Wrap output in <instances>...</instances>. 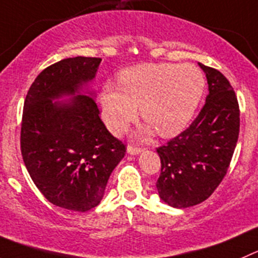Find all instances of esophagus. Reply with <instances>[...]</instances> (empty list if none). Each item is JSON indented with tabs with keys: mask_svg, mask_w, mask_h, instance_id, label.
<instances>
[{
	"mask_svg": "<svg viewBox=\"0 0 258 258\" xmlns=\"http://www.w3.org/2000/svg\"><path fill=\"white\" fill-rule=\"evenodd\" d=\"M142 151H143V149L138 148V147H134V146H127V148H126L127 154H139Z\"/></svg>",
	"mask_w": 258,
	"mask_h": 258,
	"instance_id": "1",
	"label": "esophagus"
}]
</instances>
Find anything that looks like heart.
Instances as JSON below:
<instances>
[{"mask_svg": "<svg viewBox=\"0 0 258 258\" xmlns=\"http://www.w3.org/2000/svg\"><path fill=\"white\" fill-rule=\"evenodd\" d=\"M117 89L106 85L100 94L105 122L112 132L124 131L141 115L161 137H173L185 129L204 94L205 80L191 64L144 63L122 70Z\"/></svg>", "mask_w": 258, "mask_h": 258, "instance_id": "obj_1", "label": "heart"}]
</instances>
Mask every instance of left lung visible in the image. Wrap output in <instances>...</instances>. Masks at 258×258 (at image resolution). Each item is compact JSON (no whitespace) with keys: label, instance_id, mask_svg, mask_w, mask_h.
I'll return each instance as SVG.
<instances>
[{"label":"left lung","instance_id":"obj_1","mask_svg":"<svg viewBox=\"0 0 258 258\" xmlns=\"http://www.w3.org/2000/svg\"><path fill=\"white\" fill-rule=\"evenodd\" d=\"M208 80L205 105L192 124L157 148L161 175L156 186L161 200L188 208L207 200L219 186L232 161L239 134V106L229 81L199 63Z\"/></svg>","mask_w":258,"mask_h":258}]
</instances>
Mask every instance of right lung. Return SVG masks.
<instances>
[{
  "instance_id": "1",
  "label": "right lung",
  "mask_w": 258,
  "mask_h": 258,
  "mask_svg": "<svg viewBox=\"0 0 258 258\" xmlns=\"http://www.w3.org/2000/svg\"><path fill=\"white\" fill-rule=\"evenodd\" d=\"M101 58L62 59L39 73L24 104L21 154L31 180L55 207H97L125 146L100 119L95 80ZM62 98L64 102H60Z\"/></svg>"
}]
</instances>
